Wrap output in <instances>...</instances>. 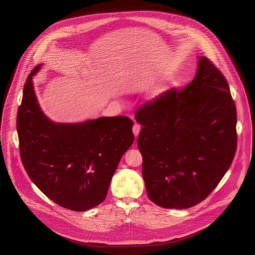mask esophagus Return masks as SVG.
Instances as JSON below:
<instances>
[{
    "label": "esophagus",
    "instance_id": "34e87169",
    "mask_svg": "<svg viewBox=\"0 0 255 255\" xmlns=\"http://www.w3.org/2000/svg\"><path fill=\"white\" fill-rule=\"evenodd\" d=\"M140 130H141V126L138 125V124H134L133 126H132V131H133V134H134L135 136H137V135L139 134Z\"/></svg>",
    "mask_w": 255,
    "mask_h": 255
}]
</instances>
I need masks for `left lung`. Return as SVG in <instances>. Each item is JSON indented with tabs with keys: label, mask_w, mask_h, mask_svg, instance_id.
I'll return each mask as SVG.
<instances>
[{
	"label": "left lung",
	"mask_w": 255,
	"mask_h": 255,
	"mask_svg": "<svg viewBox=\"0 0 255 255\" xmlns=\"http://www.w3.org/2000/svg\"><path fill=\"white\" fill-rule=\"evenodd\" d=\"M197 67L184 89L166 91L135 113L147 195L164 208L205 200L236 152V106L228 82L205 57H198Z\"/></svg>",
	"instance_id": "left-lung-1"
}]
</instances>
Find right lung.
Listing matches in <instances>:
<instances>
[{
	"mask_svg": "<svg viewBox=\"0 0 255 255\" xmlns=\"http://www.w3.org/2000/svg\"><path fill=\"white\" fill-rule=\"evenodd\" d=\"M42 65L28 75L18 109L21 159L47 197L70 210L87 211L105 200L119 162L133 142V123L125 116L52 122L38 104L33 85Z\"/></svg>",
	"mask_w": 255,
	"mask_h": 255,
	"instance_id": "right-lung-1",
	"label": "right lung"
}]
</instances>
